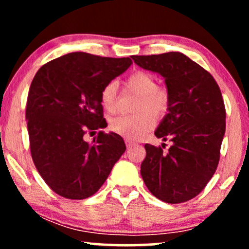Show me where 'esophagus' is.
<instances>
[{"label": "esophagus", "mask_w": 249, "mask_h": 249, "mask_svg": "<svg viewBox=\"0 0 249 249\" xmlns=\"http://www.w3.org/2000/svg\"><path fill=\"white\" fill-rule=\"evenodd\" d=\"M125 145H127V147H130V146L134 145V142L130 141H125Z\"/></svg>", "instance_id": "esophagus-1"}]
</instances>
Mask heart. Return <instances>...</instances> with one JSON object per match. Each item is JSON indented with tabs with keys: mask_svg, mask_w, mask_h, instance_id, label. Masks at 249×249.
Here are the masks:
<instances>
[{
	"mask_svg": "<svg viewBox=\"0 0 249 249\" xmlns=\"http://www.w3.org/2000/svg\"><path fill=\"white\" fill-rule=\"evenodd\" d=\"M127 86L139 95L136 104V111H141L134 115H120L111 121V129L117 134L134 141L145 135L153 125L154 118L164 114L168 107V95L164 90L158 88V83L151 73L137 71L132 73L125 81ZM118 85L111 81L102 89L101 102L105 111L115 113L118 108L117 102Z\"/></svg>",
	"mask_w": 249,
	"mask_h": 249,
	"instance_id": "heart-1",
	"label": "heart"
}]
</instances>
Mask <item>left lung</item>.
<instances>
[{
	"mask_svg": "<svg viewBox=\"0 0 249 249\" xmlns=\"http://www.w3.org/2000/svg\"><path fill=\"white\" fill-rule=\"evenodd\" d=\"M142 69L164 78L168 113L155 136L172 145L146 144L141 175L156 198L178 204L194 198L205 188L215 172L226 132V108L216 81L180 52L159 55H134Z\"/></svg>",
	"mask_w": 249,
	"mask_h": 249,
	"instance_id": "left-lung-1",
	"label": "left lung"
}]
</instances>
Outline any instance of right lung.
I'll return each mask as SVG.
<instances>
[{"label":"right lung","instance_id":"obj_1","mask_svg":"<svg viewBox=\"0 0 249 249\" xmlns=\"http://www.w3.org/2000/svg\"><path fill=\"white\" fill-rule=\"evenodd\" d=\"M129 57H101L72 52L37 71L27 100L30 152L39 175L57 195L84 199L94 195L125 151L115 132H98L91 144L87 132L107 125L101 93L124 73Z\"/></svg>","mask_w":249,"mask_h":249}]
</instances>
